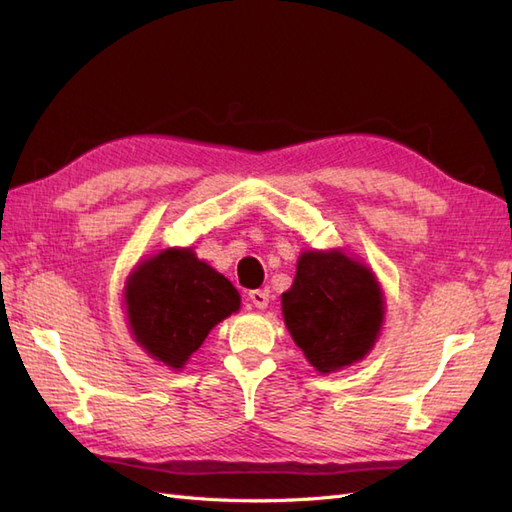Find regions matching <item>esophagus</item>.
I'll return each instance as SVG.
<instances>
[{
  "label": "esophagus",
  "instance_id": "esophagus-1",
  "mask_svg": "<svg viewBox=\"0 0 512 512\" xmlns=\"http://www.w3.org/2000/svg\"><path fill=\"white\" fill-rule=\"evenodd\" d=\"M248 299H250V303H253V306L259 308V310L268 308V292H266V290H250V292H248Z\"/></svg>",
  "mask_w": 512,
  "mask_h": 512
}]
</instances>
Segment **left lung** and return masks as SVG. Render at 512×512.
Segmentation results:
<instances>
[{
	"label": "left lung",
	"instance_id": "8db88e82",
	"mask_svg": "<svg viewBox=\"0 0 512 512\" xmlns=\"http://www.w3.org/2000/svg\"><path fill=\"white\" fill-rule=\"evenodd\" d=\"M281 312L308 363L319 374H332L374 350L385 321V295L361 259L343 248H312L297 259Z\"/></svg>",
	"mask_w": 512,
	"mask_h": 512
}]
</instances>
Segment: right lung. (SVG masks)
<instances>
[{
	"mask_svg": "<svg viewBox=\"0 0 512 512\" xmlns=\"http://www.w3.org/2000/svg\"><path fill=\"white\" fill-rule=\"evenodd\" d=\"M132 339L169 369L187 365L217 323L242 306V297L193 246L162 248L129 273L123 290Z\"/></svg>",
	"mask_w": 512,
	"mask_h": 512,
	"instance_id": "right-lung-1",
	"label": "right lung"
}]
</instances>
